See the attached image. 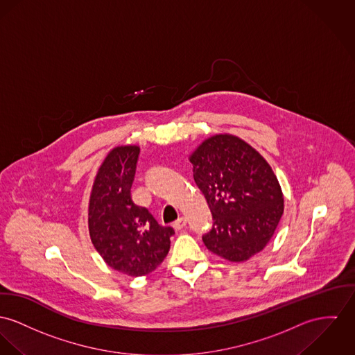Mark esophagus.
<instances>
[{
    "mask_svg": "<svg viewBox=\"0 0 355 355\" xmlns=\"http://www.w3.org/2000/svg\"><path fill=\"white\" fill-rule=\"evenodd\" d=\"M185 225H187V218H180L177 221H174V223H173V228H174L175 231L182 230Z\"/></svg>",
    "mask_w": 355,
    "mask_h": 355,
    "instance_id": "esophagus-1",
    "label": "esophagus"
}]
</instances>
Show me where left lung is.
Listing matches in <instances>:
<instances>
[{
    "label": "left lung",
    "mask_w": 355,
    "mask_h": 355,
    "mask_svg": "<svg viewBox=\"0 0 355 355\" xmlns=\"http://www.w3.org/2000/svg\"><path fill=\"white\" fill-rule=\"evenodd\" d=\"M189 161L214 218L204 245L230 262H245L261 252L284 214V194L272 166L231 134L205 139Z\"/></svg>",
    "instance_id": "1"
}]
</instances>
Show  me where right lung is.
<instances>
[{
    "label": "right lung",
    "mask_w": 355,
    "mask_h": 355,
    "mask_svg": "<svg viewBox=\"0 0 355 355\" xmlns=\"http://www.w3.org/2000/svg\"><path fill=\"white\" fill-rule=\"evenodd\" d=\"M139 146L112 148L96 174L87 209L89 235L112 269L131 277L154 272L170 250L171 227L157 223L131 197Z\"/></svg>",
    "instance_id": "obj_1"
}]
</instances>
